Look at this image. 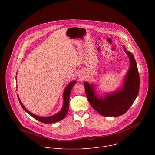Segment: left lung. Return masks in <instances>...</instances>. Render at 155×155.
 <instances>
[{"mask_svg":"<svg viewBox=\"0 0 155 155\" xmlns=\"http://www.w3.org/2000/svg\"><path fill=\"white\" fill-rule=\"evenodd\" d=\"M124 50L130 60V67L121 90L99 99L95 94L93 85L84 84L89 103L103 116L117 117L124 114L131 107L139 93L140 80L136 62L133 54Z\"/></svg>","mask_w":155,"mask_h":155,"instance_id":"left-lung-1","label":"left lung"}]
</instances>
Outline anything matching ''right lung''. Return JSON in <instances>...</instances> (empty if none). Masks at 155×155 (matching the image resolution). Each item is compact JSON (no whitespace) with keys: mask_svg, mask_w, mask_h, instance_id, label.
<instances>
[{"mask_svg":"<svg viewBox=\"0 0 155 155\" xmlns=\"http://www.w3.org/2000/svg\"><path fill=\"white\" fill-rule=\"evenodd\" d=\"M75 83H76V82L75 80L73 81V82H70L68 85V86L65 88L64 93H63V100H64L63 107L60 112H58V114H55L53 116H51V117H40V116H38L33 114H32L31 112L28 111L25 107H24V106L22 105V104L21 102V101L19 100V99H19V101L22 107L23 108V109L26 112H27L29 114L31 115L32 117H34L38 121L41 122V123H46V124L56 123V122L60 121V120H62L63 119H64V117L66 116V115L67 114V113L68 112V109H69V99H70V92L71 91V88H73V86L75 84Z\"/></svg>","mask_w":155,"mask_h":155,"instance_id":"right-lung-1","label":"right lung"}]
</instances>
